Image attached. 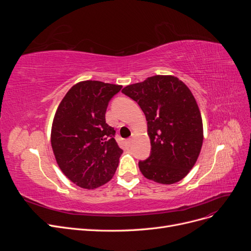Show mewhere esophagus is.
I'll use <instances>...</instances> for the list:
<instances>
[{
  "label": "esophagus",
  "mask_w": 251,
  "mask_h": 251,
  "mask_svg": "<svg viewBox=\"0 0 251 251\" xmlns=\"http://www.w3.org/2000/svg\"><path fill=\"white\" fill-rule=\"evenodd\" d=\"M132 141H133V139H132V138H128V139H126V143H127V146H131Z\"/></svg>",
  "instance_id": "1"
}]
</instances>
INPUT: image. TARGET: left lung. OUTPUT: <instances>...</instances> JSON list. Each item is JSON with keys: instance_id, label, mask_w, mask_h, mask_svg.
I'll list each match as a JSON object with an SVG mask.
<instances>
[{"instance_id": "left-lung-1", "label": "left lung", "mask_w": 251, "mask_h": 251, "mask_svg": "<svg viewBox=\"0 0 251 251\" xmlns=\"http://www.w3.org/2000/svg\"><path fill=\"white\" fill-rule=\"evenodd\" d=\"M121 92L137 101L148 121L151 155L138 163L143 176L161 184L183 179L203 143L201 113L191 90L173 75H155Z\"/></svg>"}]
</instances>
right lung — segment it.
Wrapping results in <instances>:
<instances>
[{
  "instance_id": "obj_1",
  "label": "right lung",
  "mask_w": 251,
  "mask_h": 251,
  "mask_svg": "<svg viewBox=\"0 0 251 251\" xmlns=\"http://www.w3.org/2000/svg\"><path fill=\"white\" fill-rule=\"evenodd\" d=\"M123 86L79 81L68 91L55 112L51 146L60 171L74 184L94 189L109 182L123 154L115 130L105 123L111 98Z\"/></svg>"
}]
</instances>
